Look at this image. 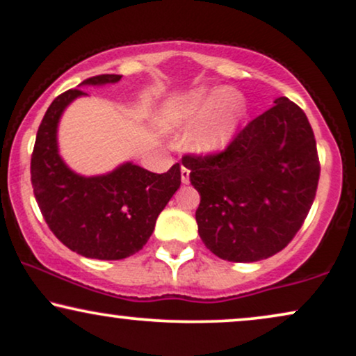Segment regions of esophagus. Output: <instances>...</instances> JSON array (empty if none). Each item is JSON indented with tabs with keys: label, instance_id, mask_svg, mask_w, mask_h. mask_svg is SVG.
Masks as SVG:
<instances>
[{
	"label": "esophagus",
	"instance_id": "1",
	"mask_svg": "<svg viewBox=\"0 0 356 356\" xmlns=\"http://www.w3.org/2000/svg\"><path fill=\"white\" fill-rule=\"evenodd\" d=\"M181 181L188 185L190 183V170L186 168V166H181Z\"/></svg>",
	"mask_w": 356,
	"mask_h": 356
}]
</instances>
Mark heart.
<instances>
[{
    "mask_svg": "<svg viewBox=\"0 0 356 356\" xmlns=\"http://www.w3.org/2000/svg\"><path fill=\"white\" fill-rule=\"evenodd\" d=\"M243 117V99L229 87L178 95L166 100L160 111V122L166 130L188 129L197 124L188 134L186 147L198 155H211L226 148Z\"/></svg>",
    "mask_w": 356,
    "mask_h": 356,
    "instance_id": "obj_1",
    "label": "heart"
}]
</instances>
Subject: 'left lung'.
I'll return each mask as SVG.
<instances>
[{"label": "left lung", "instance_id": "1", "mask_svg": "<svg viewBox=\"0 0 356 356\" xmlns=\"http://www.w3.org/2000/svg\"><path fill=\"white\" fill-rule=\"evenodd\" d=\"M200 193V238L231 262L267 259L291 243L317 193L312 127L287 97L249 122L225 152L183 158Z\"/></svg>", "mask_w": 356, "mask_h": 356}]
</instances>
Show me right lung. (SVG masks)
Segmentation results:
<instances>
[{"instance_id":"right-lung-1","label":"right lung","mask_w":356,"mask_h":356,"mask_svg":"<svg viewBox=\"0 0 356 356\" xmlns=\"http://www.w3.org/2000/svg\"><path fill=\"white\" fill-rule=\"evenodd\" d=\"M117 74L87 79L79 87L115 84ZM87 95L71 89L49 105L39 125L31 183L49 229L64 245L84 257L118 261L134 256L150 239L158 214L181 185L179 163L152 173L127 161L97 177L69 168L59 155L57 127L69 104Z\"/></svg>"}]
</instances>
